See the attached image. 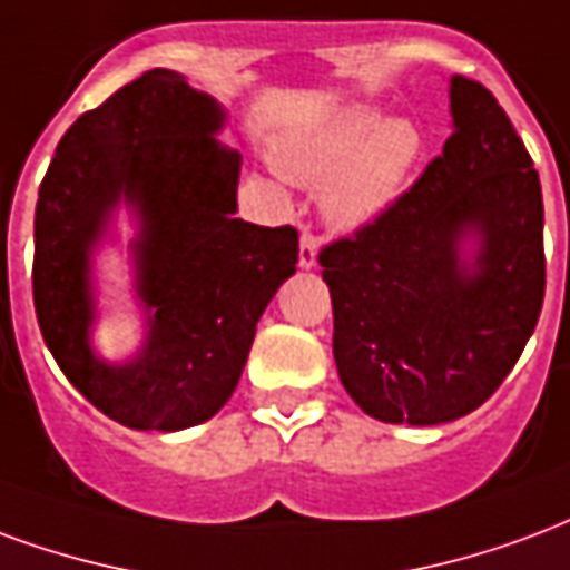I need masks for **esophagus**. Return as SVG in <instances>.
Returning a JSON list of instances; mask_svg holds the SVG:
<instances>
[{
  "label": "esophagus",
  "mask_w": 570,
  "mask_h": 570,
  "mask_svg": "<svg viewBox=\"0 0 570 570\" xmlns=\"http://www.w3.org/2000/svg\"><path fill=\"white\" fill-rule=\"evenodd\" d=\"M317 247H320V238L314 232H302V242H298V265L311 272V268H317Z\"/></svg>",
  "instance_id": "1"
}]
</instances>
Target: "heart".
<instances>
[{
  "instance_id": "b5f03b06",
  "label": "heart",
  "mask_w": 570,
  "mask_h": 570,
  "mask_svg": "<svg viewBox=\"0 0 570 570\" xmlns=\"http://www.w3.org/2000/svg\"><path fill=\"white\" fill-rule=\"evenodd\" d=\"M423 147V129L411 117H383L374 105H347L281 135L274 166L298 187H323L320 210L328 226L356 232L395 205Z\"/></svg>"
}]
</instances>
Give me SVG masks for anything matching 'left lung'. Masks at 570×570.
<instances>
[{
  "mask_svg": "<svg viewBox=\"0 0 570 570\" xmlns=\"http://www.w3.org/2000/svg\"><path fill=\"white\" fill-rule=\"evenodd\" d=\"M450 138L381 220L320 253L344 390L381 423L438 425L487 402L543 305V199L495 96L450 78Z\"/></svg>",
  "mask_w": 570,
  "mask_h": 570,
  "instance_id": "obj_1",
  "label": "left lung"
}]
</instances>
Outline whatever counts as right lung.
Returning <instances> with one entry per match:
<instances>
[{
    "mask_svg": "<svg viewBox=\"0 0 570 570\" xmlns=\"http://www.w3.org/2000/svg\"><path fill=\"white\" fill-rule=\"evenodd\" d=\"M229 114L180 71L154 69L78 117L36 205L32 293L45 344L83 399L141 432H180L229 402L256 323L296 274L298 232L238 220ZM130 232L122 235V223ZM105 249L130 268L139 347H95Z\"/></svg>",
    "mask_w": 570,
    "mask_h": 570,
    "instance_id": "1",
    "label": "right lung"
}]
</instances>
